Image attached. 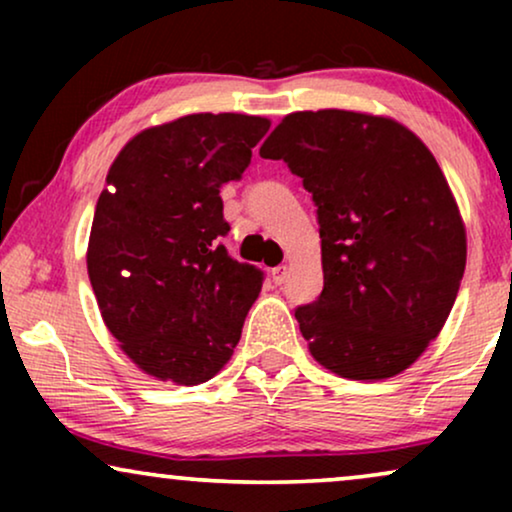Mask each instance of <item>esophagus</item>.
<instances>
[{
	"label": "esophagus",
	"instance_id": "obj_1",
	"mask_svg": "<svg viewBox=\"0 0 512 512\" xmlns=\"http://www.w3.org/2000/svg\"><path fill=\"white\" fill-rule=\"evenodd\" d=\"M286 275H289V268H286V265H277V268H272V282L277 286L286 282Z\"/></svg>",
	"mask_w": 512,
	"mask_h": 512
}]
</instances>
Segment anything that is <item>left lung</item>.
Returning <instances> with one entry per match:
<instances>
[{
	"mask_svg": "<svg viewBox=\"0 0 512 512\" xmlns=\"http://www.w3.org/2000/svg\"><path fill=\"white\" fill-rule=\"evenodd\" d=\"M261 158L284 160L317 205L324 291L296 310L310 354L347 380H387L445 326L466 228L433 153L394 118L296 111Z\"/></svg>",
	"mask_w": 512,
	"mask_h": 512,
	"instance_id": "8db88e82",
	"label": "left lung"
}]
</instances>
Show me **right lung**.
Instances as JSON below:
<instances>
[{
    "label": "right lung",
    "instance_id": "right-lung-1",
    "mask_svg": "<svg viewBox=\"0 0 512 512\" xmlns=\"http://www.w3.org/2000/svg\"><path fill=\"white\" fill-rule=\"evenodd\" d=\"M268 130L261 116H181L139 132L109 167L88 277L109 333L156 380H212L240 342L263 272L221 244L230 226L219 193Z\"/></svg>",
    "mask_w": 512,
    "mask_h": 512
}]
</instances>
